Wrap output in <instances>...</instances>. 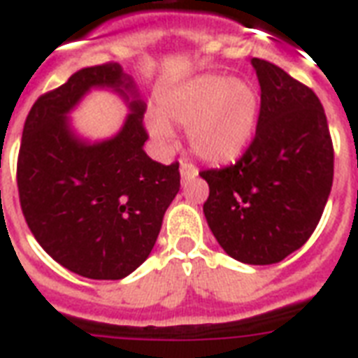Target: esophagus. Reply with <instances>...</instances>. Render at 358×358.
<instances>
[{
	"label": "esophagus",
	"mask_w": 358,
	"mask_h": 358,
	"mask_svg": "<svg viewBox=\"0 0 358 358\" xmlns=\"http://www.w3.org/2000/svg\"><path fill=\"white\" fill-rule=\"evenodd\" d=\"M196 174H199V171H196V167L193 165V163H189V162L180 163V176H182V180H184V182L196 178Z\"/></svg>",
	"instance_id": "obj_1"
}]
</instances>
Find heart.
I'll use <instances>...</instances> for the list:
<instances>
[{
  "label": "heart",
  "mask_w": 358,
  "mask_h": 358,
  "mask_svg": "<svg viewBox=\"0 0 358 358\" xmlns=\"http://www.w3.org/2000/svg\"><path fill=\"white\" fill-rule=\"evenodd\" d=\"M258 106V92L247 80L204 74L169 91L159 113L148 115L146 128L162 145L173 141L171 124L189 128V145L196 156L223 165L238 159L250 145Z\"/></svg>",
  "instance_id": "b5f03b06"
}]
</instances>
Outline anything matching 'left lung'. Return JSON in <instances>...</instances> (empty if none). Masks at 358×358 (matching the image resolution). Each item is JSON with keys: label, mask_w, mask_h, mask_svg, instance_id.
I'll return each instance as SVG.
<instances>
[{"label": "left lung", "mask_w": 358, "mask_h": 358, "mask_svg": "<svg viewBox=\"0 0 358 358\" xmlns=\"http://www.w3.org/2000/svg\"><path fill=\"white\" fill-rule=\"evenodd\" d=\"M255 141L236 165L202 171L204 217L234 260L269 266L301 249L316 230L333 185L327 117L312 89L264 59Z\"/></svg>", "instance_id": "obj_1"}]
</instances>
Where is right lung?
Returning <instances> with one entry per match:
<instances>
[{
  "instance_id": "obj_1",
  "label": "right lung",
  "mask_w": 358,
  "mask_h": 358,
  "mask_svg": "<svg viewBox=\"0 0 358 358\" xmlns=\"http://www.w3.org/2000/svg\"><path fill=\"white\" fill-rule=\"evenodd\" d=\"M91 90H111L129 108L117 134H77L71 111ZM145 102L119 63L83 69L41 96L25 119L18 156L22 212L35 239L69 271L120 280L154 249L180 191L178 163L146 156Z\"/></svg>"
}]
</instances>
